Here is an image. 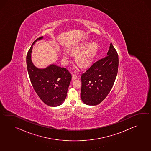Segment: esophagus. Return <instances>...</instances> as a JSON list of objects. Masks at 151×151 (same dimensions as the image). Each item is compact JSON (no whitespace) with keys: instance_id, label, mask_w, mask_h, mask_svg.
Segmentation results:
<instances>
[{"instance_id":"1","label":"esophagus","mask_w":151,"mask_h":151,"mask_svg":"<svg viewBox=\"0 0 151 151\" xmlns=\"http://www.w3.org/2000/svg\"><path fill=\"white\" fill-rule=\"evenodd\" d=\"M77 78V76L76 74H73V75H72V79H73V80H75V79H76V78Z\"/></svg>"}]
</instances>
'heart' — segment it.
<instances>
[{
    "label": "heart",
    "mask_w": 151,
    "mask_h": 151,
    "mask_svg": "<svg viewBox=\"0 0 151 151\" xmlns=\"http://www.w3.org/2000/svg\"><path fill=\"white\" fill-rule=\"evenodd\" d=\"M97 44L92 43L89 44V43L82 44L79 47L70 50L71 53L73 54H81L76 58L77 64L81 67H87L91 65L93 60L94 56L97 50Z\"/></svg>",
    "instance_id": "heart-1"
}]
</instances>
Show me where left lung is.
<instances>
[{
	"mask_svg": "<svg viewBox=\"0 0 151 151\" xmlns=\"http://www.w3.org/2000/svg\"><path fill=\"white\" fill-rule=\"evenodd\" d=\"M118 67V54L111 43L107 56L94 62L81 74V97L85 104L97 105L107 97L114 84Z\"/></svg>",
	"mask_w": 151,
	"mask_h": 151,
	"instance_id": "8db88e82",
	"label": "left lung"
}]
</instances>
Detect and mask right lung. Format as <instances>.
<instances>
[{"instance_id": "1", "label": "right lung", "mask_w": 151, "mask_h": 151, "mask_svg": "<svg viewBox=\"0 0 151 151\" xmlns=\"http://www.w3.org/2000/svg\"><path fill=\"white\" fill-rule=\"evenodd\" d=\"M40 37L34 41L27 55V69L31 82L35 92L44 104L52 107L63 102L71 80V75L65 68L51 65L44 69L34 66L31 60L32 45Z\"/></svg>"}]
</instances>
